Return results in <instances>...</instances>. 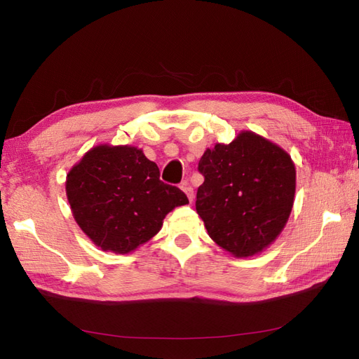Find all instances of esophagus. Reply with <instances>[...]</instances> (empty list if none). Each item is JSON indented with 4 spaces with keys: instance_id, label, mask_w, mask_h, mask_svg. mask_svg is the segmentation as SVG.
<instances>
[{
    "instance_id": "34e87169",
    "label": "esophagus",
    "mask_w": 359,
    "mask_h": 359,
    "mask_svg": "<svg viewBox=\"0 0 359 359\" xmlns=\"http://www.w3.org/2000/svg\"><path fill=\"white\" fill-rule=\"evenodd\" d=\"M181 190H182V192H184L186 195H187V198H189V201L190 203H192L194 201V187L192 186H190L189 184V182L187 181H184V182H181Z\"/></svg>"
}]
</instances>
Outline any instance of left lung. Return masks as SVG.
Segmentation results:
<instances>
[{
    "label": "left lung",
    "mask_w": 359,
    "mask_h": 359,
    "mask_svg": "<svg viewBox=\"0 0 359 359\" xmlns=\"http://www.w3.org/2000/svg\"><path fill=\"white\" fill-rule=\"evenodd\" d=\"M198 169L204 182L196 213L207 233L236 258L253 257L272 244L290 217L297 170L290 155L252 130L205 149Z\"/></svg>",
    "instance_id": "obj_1"
}]
</instances>
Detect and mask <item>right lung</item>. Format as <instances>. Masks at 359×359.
<instances>
[{
  "label": "right lung",
  "instance_id": "right-lung-1",
  "mask_svg": "<svg viewBox=\"0 0 359 359\" xmlns=\"http://www.w3.org/2000/svg\"><path fill=\"white\" fill-rule=\"evenodd\" d=\"M66 195L76 224L101 250L132 253L161 230L165 215L189 204L184 192L159 180L141 149L98 144L72 165Z\"/></svg>",
  "mask_w": 359,
  "mask_h": 359
}]
</instances>
